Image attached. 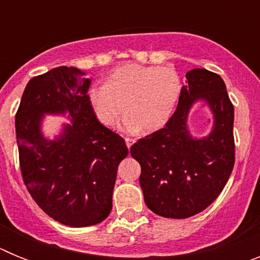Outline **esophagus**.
<instances>
[{"label":"esophagus","mask_w":260,"mask_h":260,"mask_svg":"<svg viewBox=\"0 0 260 260\" xmlns=\"http://www.w3.org/2000/svg\"><path fill=\"white\" fill-rule=\"evenodd\" d=\"M125 142H126V147H127V148H130V147L134 144V139H132V138H125Z\"/></svg>","instance_id":"esophagus-1"}]
</instances>
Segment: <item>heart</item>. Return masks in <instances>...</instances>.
<instances>
[{
    "instance_id": "obj_1",
    "label": "heart",
    "mask_w": 260,
    "mask_h": 260,
    "mask_svg": "<svg viewBox=\"0 0 260 260\" xmlns=\"http://www.w3.org/2000/svg\"><path fill=\"white\" fill-rule=\"evenodd\" d=\"M182 83L174 69L125 63L108 75L105 84L88 89V102L96 118L114 126L125 108L126 132L155 133L172 118L180 100Z\"/></svg>"
}]
</instances>
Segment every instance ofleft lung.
<instances>
[{
    "label": "left lung",
    "instance_id": "left-lung-1",
    "mask_svg": "<svg viewBox=\"0 0 260 260\" xmlns=\"http://www.w3.org/2000/svg\"><path fill=\"white\" fill-rule=\"evenodd\" d=\"M178 105L167 125L142 138L130 153L142 168L139 183L147 207L156 215L186 219L220 195L234 165V108L220 75L206 69L186 74ZM207 102L213 130L194 138L187 117L195 102Z\"/></svg>",
    "mask_w": 260,
    "mask_h": 260
}]
</instances>
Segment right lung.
I'll return each mask as SVG.
<instances>
[{
	"label": "right lung",
	"mask_w": 260,
	"mask_h": 260,
	"mask_svg": "<svg viewBox=\"0 0 260 260\" xmlns=\"http://www.w3.org/2000/svg\"><path fill=\"white\" fill-rule=\"evenodd\" d=\"M59 66L32 78L15 114L23 181L39 207L63 225L102 222L112 211L117 168L128 151L103 126L88 102L91 79ZM45 114H68L70 124L50 141L41 133Z\"/></svg>",
	"instance_id": "add662e5"
}]
</instances>
